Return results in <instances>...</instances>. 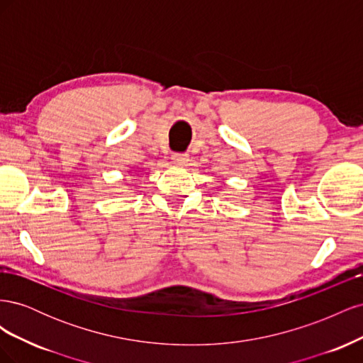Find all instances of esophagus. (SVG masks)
<instances>
[{
    "instance_id": "obj_1",
    "label": "esophagus",
    "mask_w": 363,
    "mask_h": 363,
    "mask_svg": "<svg viewBox=\"0 0 363 363\" xmlns=\"http://www.w3.org/2000/svg\"><path fill=\"white\" fill-rule=\"evenodd\" d=\"M172 162L175 164H180V167H184V164L189 162V156L188 155H174Z\"/></svg>"
}]
</instances>
